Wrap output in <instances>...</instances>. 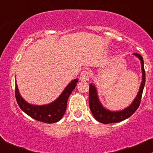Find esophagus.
<instances>
[{
  "instance_id": "obj_1",
  "label": "esophagus",
  "mask_w": 153,
  "mask_h": 153,
  "mask_svg": "<svg viewBox=\"0 0 153 153\" xmlns=\"http://www.w3.org/2000/svg\"><path fill=\"white\" fill-rule=\"evenodd\" d=\"M91 77V72L88 70H84L80 74L79 79L81 81H88Z\"/></svg>"
}]
</instances>
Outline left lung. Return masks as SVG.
I'll use <instances>...</instances> for the list:
<instances>
[{"label":"left lung","mask_w":153,"mask_h":153,"mask_svg":"<svg viewBox=\"0 0 153 153\" xmlns=\"http://www.w3.org/2000/svg\"><path fill=\"white\" fill-rule=\"evenodd\" d=\"M134 55L138 56L141 60V68H142V82L141 83L139 91H138L137 97H135V100L133 103L127 108L126 109L122 111L112 112L105 109L101 105L100 102L99 101L97 97V89L95 86L92 84L89 85V107L91 109L93 116L98 122L103 124H110V123H116L120 122L124 119H127L131 116L133 113L136 111L139 107L141 103V99L142 97L143 90H144V85H145V71L144 67V59L140 54L137 53H134Z\"/></svg>","instance_id":"1"}]
</instances>
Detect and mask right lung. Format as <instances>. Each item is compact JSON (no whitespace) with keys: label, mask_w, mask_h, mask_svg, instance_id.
Here are the masks:
<instances>
[{"label":"right lung","mask_w":153,"mask_h":153,"mask_svg":"<svg viewBox=\"0 0 153 153\" xmlns=\"http://www.w3.org/2000/svg\"><path fill=\"white\" fill-rule=\"evenodd\" d=\"M77 82V79L71 81L57 100L49 105L37 106L27 103L19 94L17 84H15V98L20 109L29 115L30 117L45 123H55L60 120L65 114L67 108L68 99L76 86Z\"/></svg>","instance_id":"obj_1"}]
</instances>
